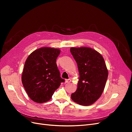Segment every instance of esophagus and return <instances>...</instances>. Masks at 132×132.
<instances>
[{
    "mask_svg": "<svg viewBox=\"0 0 132 132\" xmlns=\"http://www.w3.org/2000/svg\"><path fill=\"white\" fill-rule=\"evenodd\" d=\"M70 81H71V79H70L65 80V82H70Z\"/></svg>",
    "mask_w": 132,
    "mask_h": 132,
    "instance_id": "obj_1",
    "label": "esophagus"
}]
</instances>
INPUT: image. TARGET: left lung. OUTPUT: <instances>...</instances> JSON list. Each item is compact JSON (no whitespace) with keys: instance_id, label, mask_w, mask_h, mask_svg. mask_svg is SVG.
I'll list each match as a JSON object with an SVG mask.
<instances>
[{"instance_id":"obj_1","label":"left lung","mask_w":132,"mask_h":132,"mask_svg":"<svg viewBox=\"0 0 132 132\" xmlns=\"http://www.w3.org/2000/svg\"><path fill=\"white\" fill-rule=\"evenodd\" d=\"M70 50L80 75L78 88L71 98L79 105H91L100 98L105 89L108 70L104 59L89 47H71Z\"/></svg>"}]
</instances>
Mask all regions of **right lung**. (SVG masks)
<instances>
[{
	"label": "right lung",
	"mask_w": 132,
	"mask_h": 132,
	"mask_svg": "<svg viewBox=\"0 0 132 132\" xmlns=\"http://www.w3.org/2000/svg\"><path fill=\"white\" fill-rule=\"evenodd\" d=\"M61 50L42 47L27 57L21 80L29 97L37 103L48 101L64 79L60 77L56 59Z\"/></svg>",
	"instance_id": "1"
}]
</instances>
